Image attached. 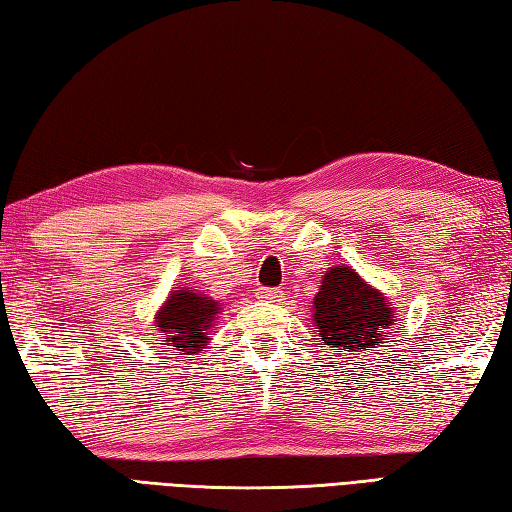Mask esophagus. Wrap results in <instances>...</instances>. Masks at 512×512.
Instances as JSON below:
<instances>
[{"instance_id":"1","label":"esophagus","mask_w":512,"mask_h":512,"mask_svg":"<svg viewBox=\"0 0 512 512\" xmlns=\"http://www.w3.org/2000/svg\"><path fill=\"white\" fill-rule=\"evenodd\" d=\"M255 297L259 301H281V290H277V288H259L255 292Z\"/></svg>"}]
</instances>
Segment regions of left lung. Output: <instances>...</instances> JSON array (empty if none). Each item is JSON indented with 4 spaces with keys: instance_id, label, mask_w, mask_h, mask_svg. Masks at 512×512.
Returning <instances> with one entry per match:
<instances>
[{
    "instance_id": "left-lung-1",
    "label": "left lung",
    "mask_w": 512,
    "mask_h": 512,
    "mask_svg": "<svg viewBox=\"0 0 512 512\" xmlns=\"http://www.w3.org/2000/svg\"><path fill=\"white\" fill-rule=\"evenodd\" d=\"M314 323L325 345L345 352H363L383 341L394 323L383 292L356 275L352 266H334L323 275L314 297Z\"/></svg>"
}]
</instances>
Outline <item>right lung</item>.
Returning a JSON list of instances; mask_svg holds the SVG:
<instances>
[{
  "mask_svg": "<svg viewBox=\"0 0 512 512\" xmlns=\"http://www.w3.org/2000/svg\"><path fill=\"white\" fill-rule=\"evenodd\" d=\"M217 312L220 306L211 297L187 288L173 290L156 314V328L171 336V347L184 354H198L206 343V332L217 319Z\"/></svg>",
  "mask_w": 512,
  "mask_h": 512,
  "instance_id": "1",
  "label": "right lung"
}]
</instances>
